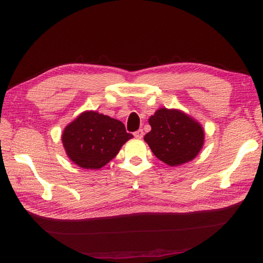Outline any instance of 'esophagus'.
<instances>
[{
  "instance_id": "34e87169",
  "label": "esophagus",
  "mask_w": 263,
  "mask_h": 263,
  "mask_svg": "<svg viewBox=\"0 0 263 263\" xmlns=\"http://www.w3.org/2000/svg\"><path fill=\"white\" fill-rule=\"evenodd\" d=\"M135 137L137 138V139H142V137H143V131L141 130H138V131H136L135 132Z\"/></svg>"
}]
</instances>
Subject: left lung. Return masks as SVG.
I'll list each match as a JSON object with an SVG mask.
<instances>
[{
	"mask_svg": "<svg viewBox=\"0 0 263 263\" xmlns=\"http://www.w3.org/2000/svg\"><path fill=\"white\" fill-rule=\"evenodd\" d=\"M152 131L144 141L159 160L168 166H181L193 160L204 143L200 123L181 109L161 107L149 117Z\"/></svg>",
	"mask_w": 263,
	"mask_h": 263,
	"instance_id": "obj_1",
	"label": "left lung"
}]
</instances>
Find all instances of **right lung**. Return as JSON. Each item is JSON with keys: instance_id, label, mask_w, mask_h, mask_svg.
<instances>
[{"instance_id": "right-lung-1", "label": "right lung", "mask_w": 263, "mask_h": 263, "mask_svg": "<svg viewBox=\"0 0 263 263\" xmlns=\"http://www.w3.org/2000/svg\"><path fill=\"white\" fill-rule=\"evenodd\" d=\"M132 138L121 121L96 110H86L65 126L62 143L76 165L85 170H99Z\"/></svg>"}]
</instances>
